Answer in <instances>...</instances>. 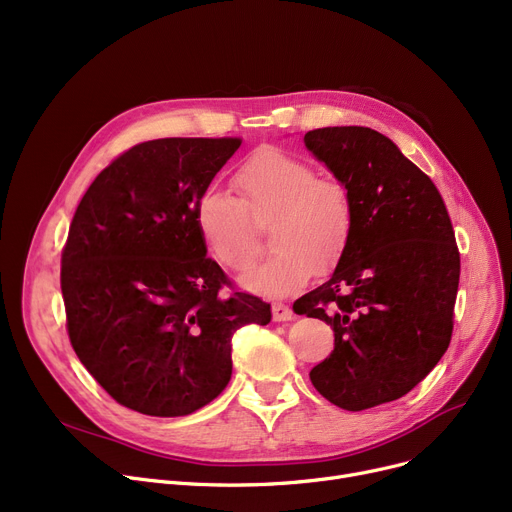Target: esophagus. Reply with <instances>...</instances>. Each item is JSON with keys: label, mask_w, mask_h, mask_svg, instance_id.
<instances>
[{"label": "esophagus", "mask_w": 512, "mask_h": 512, "mask_svg": "<svg viewBox=\"0 0 512 512\" xmlns=\"http://www.w3.org/2000/svg\"><path fill=\"white\" fill-rule=\"evenodd\" d=\"M293 318V312L285 304H273V320L275 322H287Z\"/></svg>", "instance_id": "1"}]
</instances>
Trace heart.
Masks as SVG:
<instances>
[{"label": "heart", "instance_id": "b5f03b06", "mask_svg": "<svg viewBox=\"0 0 512 512\" xmlns=\"http://www.w3.org/2000/svg\"><path fill=\"white\" fill-rule=\"evenodd\" d=\"M231 194L206 188L196 198L194 223L219 264L244 270L256 256L254 225L270 221V246L277 252L239 279L260 295H291L312 270H328L343 256L353 229V200L335 177L281 148H258L233 173Z\"/></svg>", "mask_w": 512, "mask_h": 512}]
</instances>
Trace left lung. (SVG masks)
<instances>
[{"mask_svg": "<svg viewBox=\"0 0 512 512\" xmlns=\"http://www.w3.org/2000/svg\"><path fill=\"white\" fill-rule=\"evenodd\" d=\"M304 144L347 186L353 229L333 275L293 312L335 330L333 353L310 372L314 388L364 411L407 395L444 355L461 273L455 231L432 179L384 134L318 128Z\"/></svg>", "mask_w": 512, "mask_h": 512, "instance_id": "8db88e82", "label": "left lung"}]
</instances>
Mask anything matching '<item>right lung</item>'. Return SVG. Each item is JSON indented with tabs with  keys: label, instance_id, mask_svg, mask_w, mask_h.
I'll use <instances>...</instances> for the list:
<instances>
[{
	"label": "right lung",
	"instance_id": "right-lung-1",
	"mask_svg": "<svg viewBox=\"0 0 512 512\" xmlns=\"http://www.w3.org/2000/svg\"><path fill=\"white\" fill-rule=\"evenodd\" d=\"M239 138H159L132 146L82 196L62 254L68 335L107 393L128 409L182 417L231 380V337L268 324L270 304L223 293L194 223L202 190Z\"/></svg>",
	"mask_w": 512,
	"mask_h": 512
}]
</instances>
